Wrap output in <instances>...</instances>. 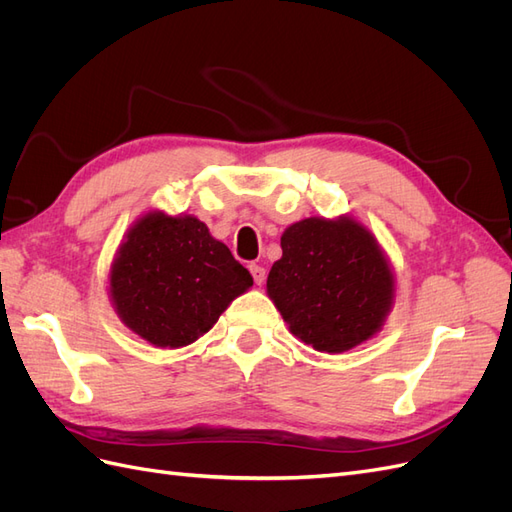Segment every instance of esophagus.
Wrapping results in <instances>:
<instances>
[{
    "mask_svg": "<svg viewBox=\"0 0 512 512\" xmlns=\"http://www.w3.org/2000/svg\"><path fill=\"white\" fill-rule=\"evenodd\" d=\"M250 271H252V275H254V282L260 286L262 282H265V277H267V271H265V267H260V265H250Z\"/></svg>",
    "mask_w": 512,
    "mask_h": 512,
    "instance_id": "1",
    "label": "esophagus"
}]
</instances>
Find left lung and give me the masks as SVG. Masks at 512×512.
I'll return each instance as SVG.
<instances>
[{
  "mask_svg": "<svg viewBox=\"0 0 512 512\" xmlns=\"http://www.w3.org/2000/svg\"><path fill=\"white\" fill-rule=\"evenodd\" d=\"M267 294L294 337L339 354L374 337L395 301V275L376 237L354 218H307L282 235Z\"/></svg>",
  "mask_w": 512,
  "mask_h": 512,
  "instance_id": "8db88e82",
  "label": "left lung"
}]
</instances>
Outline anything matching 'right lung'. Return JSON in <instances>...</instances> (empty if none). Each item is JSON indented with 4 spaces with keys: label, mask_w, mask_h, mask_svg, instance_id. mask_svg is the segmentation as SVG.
<instances>
[{
    "label": "right lung",
    "mask_w": 512,
    "mask_h": 512,
    "mask_svg": "<svg viewBox=\"0 0 512 512\" xmlns=\"http://www.w3.org/2000/svg\"><path fill=\"white\" fill-rule=\"evenodd\" d=\"M252 284L205 222L164 211L132 224L108 273L119 320L156 348L194 344Z\"/></svg>",
    "instance_id": "1"
}]
</instances>
